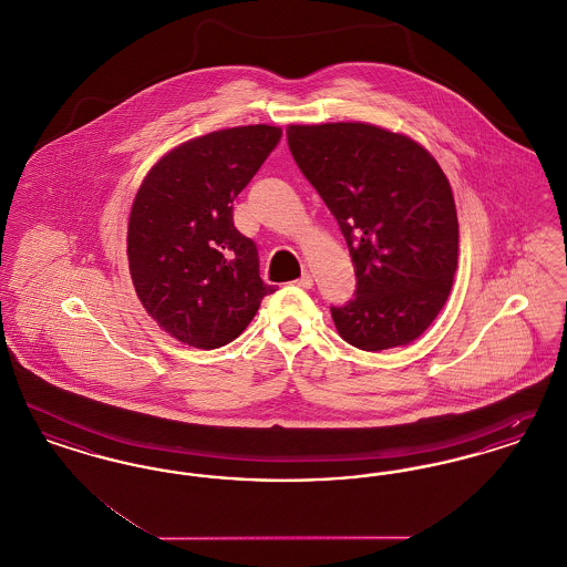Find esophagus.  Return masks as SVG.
Masks as SVG:
<instances>
[{
  "label": "esophagus",
  "instance_id": "esophagus-1",
  "mask_svg": "<svg viewBox=\"0 0 567 567\" xmlns=\"http://www.w3.org/2000/svg\"><path fill=\"white\" fill-rule=\"evenodd\" d=\"M315 285V280H312V274L310 271H303L299 278H297V287H301V289H310Z\"/></svg>",
  "mask_w": 567,
  "mask_h": 567
}]
</instances>
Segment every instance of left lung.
Masks as SVG:
<instances>
[{"label": "left lung", "mask_w": 567, "mask_h": 567, "mask_svg": "<svg viewBox=\"0 0 567 567\" xmlns=\"http://www.w3.org/2000/svg\"><path fill=\"white\" fill-rule=\"evenodd\" d=\"M301 174L349 244L357 291L331 317L361 351L414 342L453 289L458 220L451 183L432 153L372 123L289 125Z\"/></svg>", "instance_id": "left-lung-1"}]
</instances>
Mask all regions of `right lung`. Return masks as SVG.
I'll use <instances>...</instances> for the list:
<instances>
[{"mask_svg": "<svg viewBox=\"0 0 567 567\" xmlns=\"http://www.w3.org/2000/svg\"><path fill=\"white\" fill-rule=\"evenodd\" d=\"M276 125L199 135L167 151L135 193L127 257L135 293L178 342L213 351L236 340L261 299L257 246L234 227V199L278 144Z\"/></svg>", "mask_w": 567, "mask_h": 567, "instance_id": "right-lung-1", "label": "right lung"}]
</instances>
